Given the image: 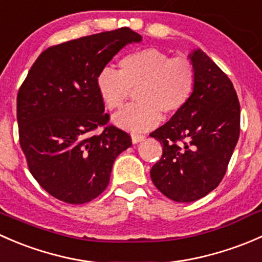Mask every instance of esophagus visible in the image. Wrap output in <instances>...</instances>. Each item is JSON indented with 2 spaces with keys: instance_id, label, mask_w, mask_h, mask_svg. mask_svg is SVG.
Masks as SVG:
<instances>
[{
  "instance_id": "1",
  "label": "esophagus",
  "mask_w": 262,
  "mask_h": 262,
  "mask_svg": "<svg viewBox=\"0 0 262 262\" xmlns=\"http://www.w3.org/2000/svg\"><path fill=\"white\" fill-rule=\"evenodd\" d=\"M131 140H132V144H139V142L144 141L145 136H144V135L132 134V135H131Z\"/></svg>"
}]
</instances>
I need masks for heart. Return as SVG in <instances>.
I'll return each mask as SVG.
<instances>
[{"instance_id": "b5f03b06", "label": "heart", "mask_w": 262, "mask_h": 262, "mask_svg": "<svg viewBox=\"0 0 262 262\" xmlns=\"http://www.w3.org/2000/svg\"><path fill=\"white\" fill-rule=\"evenodd\" d=\"M120 71L104 67L96 78L102 101L110 110L122 107L135 91L136 103L113 117L118 127L145 132L155 127L161 113L172 116L185 107L195 87V69L185 56L144 49L127 54L118 61Z\"/></svg>"}]
</instances>
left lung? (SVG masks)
<instances>
[{
	"mask_svg": "<svg viewBox=\"0 0 262 262\" xmlns=\"http://www.w3.org/2000/svg\"><path fill=\"white\" fill-rule=\"evenodd\" d=\"M189 59L195 87L189 102L151 132L163 145L151 180L175 202H194L218 187L239 136V102L230 78L201 49Z\"/></svg>",
	"mask_w": 262,
	"mask_h": 262,
	"instance_id": "8db88e82",
	"label": "left lung"
}]
</instances>
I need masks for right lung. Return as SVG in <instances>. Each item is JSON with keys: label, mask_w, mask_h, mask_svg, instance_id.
<instances>
[{"label": "right lung", "mask_w": 262, "mask_h": 262, "mask_svg": "<svg viewBox=\"0 0 262 262\" xmlns=\"http://www.w3.org/2000/svg\"><path fill=\"white\" fill-rule=\"evenodd\" d=\"M128 28L71 40L42 51L17 94L20 145L32 177L59 201L83 204L107 188L130 135L107 126L96 85L99 71L122 48L140 42Z\"/></svg>", "instance_id": "add662e5"}]
</instances>
